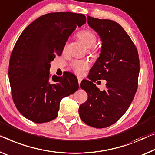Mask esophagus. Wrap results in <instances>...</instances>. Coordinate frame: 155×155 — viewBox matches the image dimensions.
I'll use <instances>...</instances> for the list:
<instances>
[{"label": "esophagus", "instance_id": "esophagus-1", "mask_svg": "<svg viewBox=\"0 0 155 155\" xmlns=\"http://www.w3.org/2000/svg\"><path fill=\"white\" fill-rule=\"evenodd\" d=\"M78 84H80V82H81V81H82V79H81L80 78H78Z\"/></svg>", "mask_w": 155, "mask_h": 155}]
</instances>
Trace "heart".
Returning a JSON list of instances; mask_svg holds the SVG:
<instances>
[{
	"instance_id": "1",
	"label": "heart",
	"mask_w": 155,
	"mask_h": 155,
	"mask_svg": "<svg viewBox=\"0 0 155 155\" xmlns=\"http://www.w3.org/2000/svg\"><path fill=\"white\" fill-rule=\"evenodd\" d=\"M78 37L84 44L89 47V51L91 53L95 54L97 52L96 47L94 46L97 41V37L96 33L91 30H84L78 32ZM66 48V45L64 46V49ZM72 68L77 74H80L83 71L87 69L89 66V64L84 60H75L72 63Z\"/></svg>"
}]
</instances>
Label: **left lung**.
<instances>
[{
  "label": "left lung",
  "mask_w": 155,
  "mask_h": 155,
  "mask_svg": "<svg viewBox=\"0 0 155 155\" xmlns=\"http://www.w3.org/2000/svg\"><path fill=\"white\" fill-rule=\"evenodd\" d=\"M87 21L102 44L100 57L89 71V80L80 84L88 99L80 104L79 114L87 125L104 128L117 122L134 99L140 68L139 54L129 35L118 23L89 16ZM98 79L106 80L105 90L100 91L93 84Z\"/></svg>",
  "instance_id": "1"
}]
</instances>
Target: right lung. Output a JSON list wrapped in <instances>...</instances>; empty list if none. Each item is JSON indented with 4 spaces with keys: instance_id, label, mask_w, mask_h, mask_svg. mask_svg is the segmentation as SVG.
<instances>
[{
    "instance_id": "add662e5",
    "label": "right lung",
    "mask_w": 155,
    "mask_h": 155,
    "mask_svg": "<svg viewBox=\"0 0 155 155\" xmlns=\"http://www.w3.org/2000/svg\"><path fill=\"white\" fill-rule=\"evenodd\" d=\"M85 23L82 14L49 13L31 23L18 37L9 59V79L14 104L28 120H54L61 100L79 88L77 78L68 72L50 81L49 70L71 33Z\"/></svg>"
}]
</instances>
